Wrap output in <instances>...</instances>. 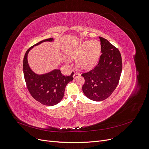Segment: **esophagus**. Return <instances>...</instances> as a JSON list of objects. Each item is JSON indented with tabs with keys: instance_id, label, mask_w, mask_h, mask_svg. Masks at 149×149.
Segmentation results:
<instances>
[{
	"instance_id": "esophagus-1",
	"label": "esophagus",
	"mask_w": 149,
	"mask_h": 149,
	"mask_svg": "<svg viewBox=\"0 0 149 149\" xmlns=\"http://www.w3.org/2000/svg\"><path fill=\"white\" fill-rule=\"evenodd\" d=\"M79 75H80V74H79L78 73H74V74H73V78H74V79L77 78Z\"/></svg>"
}]
</instances>
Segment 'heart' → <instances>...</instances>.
<instances>
[{
	"mask_svg": "<svg viewBox=\"0 0 149 149\" xmlns=\"http://www.w3.org/2000/svg\"><path fill=\"white\" fill-rule=\"evenodd\" d=\"M101 51V45L97 41H86L70 52L68 55L77 59L76 65L83 70L93 68L98 60Z\"/></svg>",
	"mask_w": 149,
	"mask_h": 149,
	"instance_id": "heart-1",
	"label": "heart"
}]
</instances>
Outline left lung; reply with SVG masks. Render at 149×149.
<instances>
[{"label": "left lung", "instance_id": "8db88e82", "mask_svg": "<svg viewBox=\"0 0 149 149\" xmlns=\"http://www.w3.org/2000/svg\"><path fill=\"white\" fill-rule=\"evenodd\" d=\"M101 41V55L97 65L88 73L82 74L84 95L89 100L101 101L109 97L118 86L122 69V58L119 49L106 39Z\"/></svg>", "mask_w": 149, "mask_h": 149}]
</instances>
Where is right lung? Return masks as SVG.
I'll return each mask as SVG.
<instances>
[{
	"instance_id": "right-lung-1",
	"label": "right lung",
	"mask_w": 149,
	"mask_h": 149,
	"mask_svg": "<svg viewBox=\"0 0 149 149\" xmlns=\"http://www.w3.org/2000/svg\"><path fill=\"white\" fill-rule=\"evenodd\" d=\"M52 38L42 40L35 44L37 46L45 42H52ZM30 47L26 52L24 61L23 71L25 80L29 91L35 100L43 105L55 106L59 103L64 96L66 86L73 79V73L70 76H65L58 69H55L48 73L38 74L33 72L29 65L28 54L33 47Z\"/></svg>"
}]
</instances>
